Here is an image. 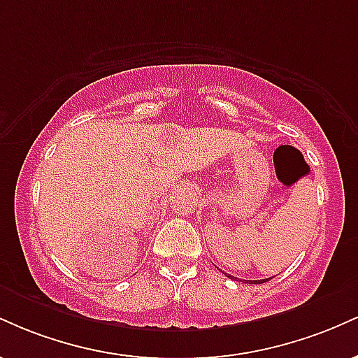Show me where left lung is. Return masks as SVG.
I'll list each match as a JSON object with an SVG mask.
<instances>
[{
    "mask_svg": "<svg viewBox=\"0 0 358 358\" xmlns=\"http://www.w3.org/2000/svg\"><path fill=\"white\" fill-rule=\"evenodd\" d=\"M225 274V276H227L229 279H236V281H242V282H244L245 281V279H239V278H234V276H231V274H227V273H224ZM269 279L271 278H268V279H259V281H249L250 282V285H252V282H254V285H261V282H266V281H269Z\"/></svg>",
    "mask_w": 358,
    "mask_h": 358,
    "instance_id": "left-lung-1",
    "label": "left lung"
}]
</instances>
